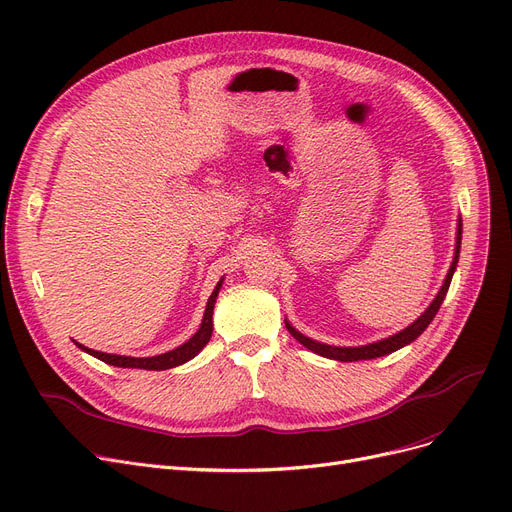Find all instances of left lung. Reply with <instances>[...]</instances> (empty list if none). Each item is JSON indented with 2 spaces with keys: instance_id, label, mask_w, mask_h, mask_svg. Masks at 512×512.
<instances>
[{
  "instance_id": "8db88e82",
  "label": "left lung",
  "mask_w": 512,
  "mask_h": 512,
  "mask_svg": "<svg viewBox=\"0 0 512 512\" xmlns=\"http://www.w3.org/2000/svg\"><path fill=\"white\" fill-rule=\"evenodd\" d=\"M462 226L458 224V236H456V255H454V261L450 265V272L446 276V282H443L441 291L437 293L435 301L427 307L425 314H422L416 322H412L408 328H404L402 332H397V335L389 337V339H383V341H376V343H370V345H364V347H332V345H324V343H318V341H311L307 337H303L299 330H295L291 324L286 322V328L291 335L301 343L305 345L307 349H311L314 353H320L324 355V358H330V360H339V362H358V360H374V358H381V355H387V353H393L397 349H402L404 345L412 343L416 337L422 335V330H425L435 314L439 311L443 299H446V293L450 288V282H452V276H454V270H456V263H458V253H460V230Z\"/></svg>"
}]
</instances>
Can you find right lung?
I'll return each mask as SVG.
<instances>
[{
  "label": "right lung",
  "instance_id": "add662e5",
  "mask_svg": "<svg viewBox=\"0 0 512 512\" xmlns=\"http://www.w3.org/2000/svg\"><path fill=\"white\" fill-rule=\"evenodd\" d=\"M221 288V280L217 282L215 291L211 293L209 301H207V309H205V318H203V324L201 328L196 330V335L180 345L173 351H167V353H161V355H154V358H127V355H115V353H102V351H94V349H87L83 345H79L83 351H87L90 355H94V358L110 364V366H119V368H144V370H167V368H175L180 366L188 360H192L194 355L201 351L209 339H211V332H213V307H215V299H217V293Z\"/></svg>",
  "mask_w": 512,
  "mask_h": 512
}]
</instances>
